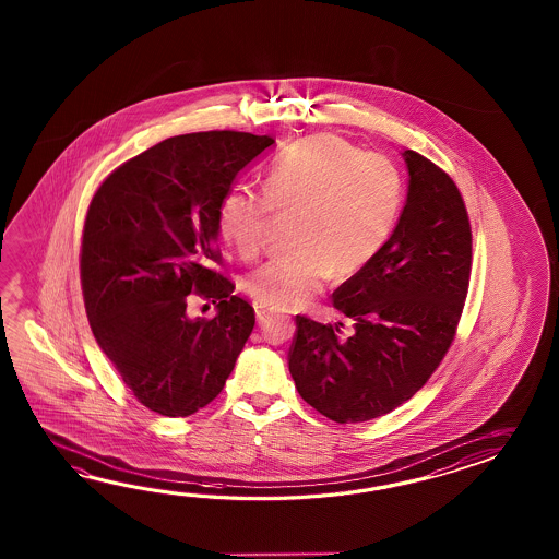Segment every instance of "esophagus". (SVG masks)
<instances>
[{
    "instance_id": "esophagus-1",
    "label": "esophagus",
    "mask_w": 559,
    "mask_h": 559,
    "mask_svg": "<svg viewBox=\"0 0 559 559\" xmlns=\"http://www.w3.org/2000/svg\"><path fill=\"white\" fill-rule=\"evenodd\" d=\"M274 313L270 311V309L263 308V306H255V318H258V323L260 325H263L265 321L270 320Z\"/></svg>"
}]
</instances>
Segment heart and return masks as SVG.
I'll return each mask as SVG.
<instances>
[{
    "label": "heart",
    "instance_id": "heart-1",
    "mask_svg": "<svg viewBox=\"0 0 559 559\" xmlns=\"http://www.w3.org/2000/svg\"><path fill=\"white\" fill-rule=\"evenodd\" d=\"M402 179L388 157L359 152L330 133L294 143L263 179V195L229 191L219 203V236L241 258H255L277 214H299L294 255L248 275L246 289L270 309L297 308L330 280L366 270L392 236Z\"/></svg>",
    "mask_w": 559,
    "mask_h": 559
}]
</instances>
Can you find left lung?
<instances>
[{"mask_svg":"<svg viewBox=\"0 0 559 559\" xmlns=\"http://www.w3.org/2000/svg\"><path fill=\"white\" fill-rule=\"evenodd\" d=\"M407 198L392 236L333 294L340 325L297 316L289 373L321 416L357 424L390 414L424 388L450 349L472 272V227L453 179L405 150Z\"/></svg>","mask_w":559,"mask_h":559,"instance_id":"8db88e82","label":"left lung"}]
</instances>
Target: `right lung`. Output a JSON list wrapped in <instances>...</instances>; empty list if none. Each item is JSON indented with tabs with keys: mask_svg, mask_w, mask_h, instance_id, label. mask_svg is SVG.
I'll return each mask as SVG.
<instances>
[{
	"mask_svg": "<svg viewBox=\"0 0 559 559\" xmlns=\"http://www.w3.org/2000/svg\"><path fill=\"white\" fill-rule=\"evenodd\" d=\"M274 143L243 131L176 135L135 155L95 191L82 239V289L95 342L140 404L186 417L217 397L255 325L212 270L217 212L239 171ZM190 293L212 321L187 316Z\"/></svg>",
	"mask_w": 559,
	"mask_h": 559,
	"instance_id": "add662e5",
	"label": "right lung"
}]
</instances>
